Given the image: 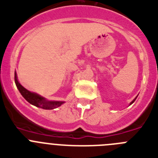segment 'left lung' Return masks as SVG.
Instances as JSON below:
<instances>
[{
  "label": "left lung",
  "instance_id": "1",
  "mask_svg": "<svg viewBox=\"0 0 158 158\" xmlns=\"http://www.w3.org/2000/svg\"><path fill=\"white\" fill-rule=\"evenodd\" d=\"M135 100H136V98H135V100H133V101H132V102H131V104H133V103H134V102H135Z\"/></svg>",
  "mask_w": 158,
  "mask_h": 158
}]
</instances>
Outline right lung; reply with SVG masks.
Listing matches in <instances>:
<instances>
[{"label":"right lung","instance_id":"add662e5","mask_svg":"<svg viewBox=\"0 0 158 158\" xmlns=\"http://www.w3.org/2000/svg\"><path fill=\"white\" fill-rule=\"evenodd\" d=\"M15 83H16L17 89H19V93H21L22 96H23V98L27 102H29L30 104H33L36 107H39L40 108H43V109L51 110L56 108L57 107H59L64 103L62 101H48L36 93H31L30 91L27 90L19 83V81H17V77H16V73H15Z\"/></svg>","mask_w":158,"mask_h":158}]
</instances>
